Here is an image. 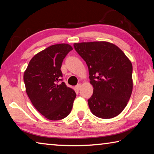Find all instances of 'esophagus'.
Here are the masks:
<instances>
[{
	"label": "esophagus",
	"mask_w": 154,
	"mask_h": 154,
	"mask_svg": "<svg viewBox=\"0 0 154 154\" xmlns=\"http://www.w3.org/2000/svg\"><path fill=\"white\" fill-rule=\"evenodd\" d=\"M81 88H82V84H77V86H75V88H76L77 90H79L80 89H81Z\"/></svg>",
	"instance_id": "obj_1"
}]
</instances>
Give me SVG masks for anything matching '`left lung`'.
Returning <instances> with one entry per match:
<instances>
[{
	"label": "left lung",
	"mask_w": 154,
	"mask_h": 154,
	"mask_svg": "<svg viewBox=\"0 0 154 154\" xmlns=\"http://www.w3.org/2000/svg\"><path fill=\"white\" fill-rule=\"evenodd\" d=\"M86 62L93 94L88 100L92 113L112 119L125 108L132 92V64L118 46L107 42L75 43Z\"/></svg>",
	"instance_id": "8db88e82"
}]
</instances>
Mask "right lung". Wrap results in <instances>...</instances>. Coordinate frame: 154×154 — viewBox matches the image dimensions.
Wrapping results in <instances>:
<instances>
[{
  "instance_id": "right-lung-1",
  "label": "right lung",
  "mask_w": 154,
  "mask_h": 154,
  "mask_svg": "<svg viewBox=\"0 0 154 154\" xmlns=\"http://www.w3.org/2000/svg\"><path fill=\"white\" fill-rule=\"evenodd\" d=\"M72 50L67 44L48 46L34 56L24 72V82L29 98L35 109L51 121L66 117L76 97L74 90L62 82L60 69L63 60Z\"/></svg>"
}]
</instances>
